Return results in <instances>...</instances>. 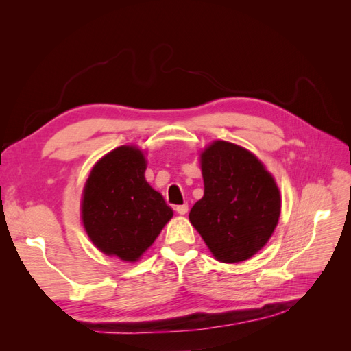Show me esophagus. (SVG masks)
Instances as JSON below:
<instances>
[{"mask_svg": "<svg viewBox=\"0 0 351 351\" xmlns=\"http://www.w3.org/2000/svg\"><path fill=\"white\" fill-rule=\"evenodd\" d=\"M176 210H177V214H180V215H184V214H187V210H189V205H187V204H183V205H177V206H176Z\"/></svg>", "mask_w": 351, "mask_h": 351, "instance_id": "1", "label": "esophagus"}]
</instances>
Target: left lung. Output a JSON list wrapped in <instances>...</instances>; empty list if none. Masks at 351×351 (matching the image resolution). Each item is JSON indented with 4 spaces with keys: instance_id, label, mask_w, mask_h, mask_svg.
<instances>
[{
    "instance_id": "left-lung-1",
    "label": "left lung",
    "mask_w": 351,
    "mask_h": 351,
    "mask_svg": "<svg viewBox=\"0 0 351 351\" xmlns=\"http://www.w3.org/2000/svg\"><path fill=\"white\" fill-rule=\"evenodd\" d=\"M204 197L189 214L215 259L236 263L258 253L278 224L281 196L259 159L217 141L200 154Z\"/></svg>"
}]
</instances>
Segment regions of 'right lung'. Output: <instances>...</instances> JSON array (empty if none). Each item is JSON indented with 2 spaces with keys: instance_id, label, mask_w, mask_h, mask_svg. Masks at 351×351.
Here are the masks:
<instances>
[{
  "instance_id": "add662e5",
  "label": "right lung",
  "mask_w": 351,
  "mask_h": 351,
  "mask_svg": "<svg viewBox=\"0 0 351 351\" xmlns=\"http://www.w3.org/2000/svg\"><path fill=\"white\" fill-rule=\"evenodd\" d=\"M146 159L120 146L95 164L82 197V221L101 252L136 262L173 218L161 193L145 180Z\"/></svg>"
}]
</instances>
